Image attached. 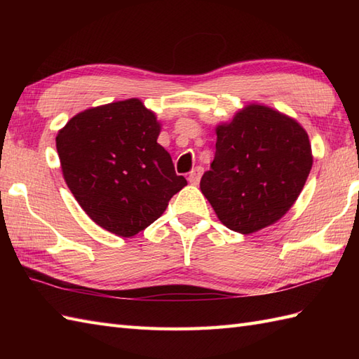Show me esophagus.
<instances>
[{
    "instance_id": "1",
    "label": "esophagus",
    "mask_w": 359,
    "mask_h": 359,
    "mask_svg": "<svg viewBox=\"0 0 359 359\" xmlns=\"http://www.w3.org/2000/svg\"><path fill=\"white\" fill-rule=\"evenodd\" d=\"M201 174H202V168L201 166H197V168H194V170L189 172V175H188V182L191 185H197L199 184V180H201Z\"/></svg>"
}]
</instances>
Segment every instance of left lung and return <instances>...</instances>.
Listing matches in <instances>:
<instances>
[{"mask_svg":"<svg viewBox=\"0 0 359 359\" xmlns=\"http://www.w3.org/2000/svg\"><path fill=\"white\" fill-rule=\"evenodd\" d=\"M216 134L215 160L201 189L220 222L242 234L278 222L313 165L306 129L269 106L248 104Z\"/></svg>","mask_w":359,"mask_h":359,"instance_id":"obj_1","label":"left lung"}]
</instances>
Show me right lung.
<instances>
[{
    "instance_id": "1",
    "label": "right lung",
    "mask_w": 359,
    "mask_h": 359,
    "mask_svg": "<svg viewBox=\"0 0 359 359\" xmlns=\"http://www.w3.org/2000/svg\"><path fill=\"white\" fill-rule=\"evenodd\" d=\"M158 134L156 114L139 98L83 111L58 131L66 185L106 231L131 238L162 216L187 185L157 143Z\"/></svg>"
}]
</instances>
